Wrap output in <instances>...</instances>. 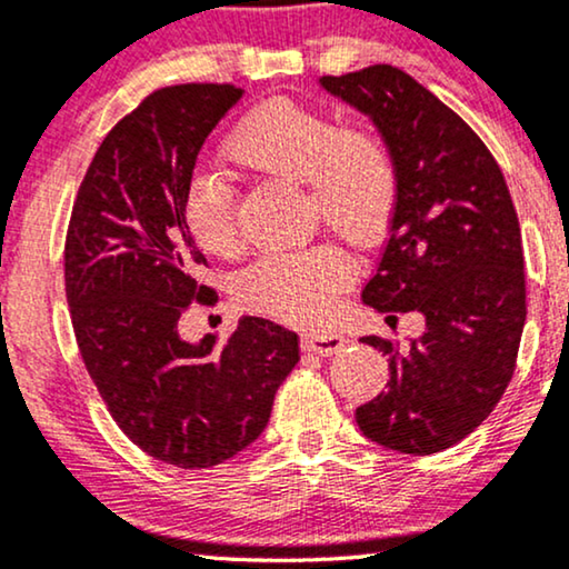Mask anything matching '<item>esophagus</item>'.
I'll return each instance as SVG.
<instances>
[{"label":"esophagus","mask_w":569,"mask_h":569,"mask_svg":"<svg viewBox=\"0 0 569 569\" xmlns=\"http://www.w3.org/2000/svg\"><path fill=\"white\" fill-rule=\"evenodd\" d=\"M348 340L340 336V332H332V330H309L301 336V348L305 351H312V353H320V356H332L338 351H343Z\"/></svg>","instance_id":"obj_1"}]
</instances>
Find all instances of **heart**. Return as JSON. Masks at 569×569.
Instances as JSON below:
<instances>
[{
    "instance_id": "obj_1",
    "label": "heart",
    "mask_w": 569,
    "mask_h": 569,
    "mask_svg": "<svg viewBox=\"0 0 569 569\" xmlns=\"http://www.w3.org/2000/svg\"><path fill=\"white\" fill-rule=\"evenodd\" d=\"M226 156L257 177L305 187L309 216L351 244H372L396 213L398 166L388 142L367 127H340L328 111L283 98L257 106L229 134ZM181 218L202 252L231 257L241 244L233 189L216 171L189 177ZM351 278L340 249L317 244L262 257L239 278V297L257 312L312 322L336 309Z\"/></svg>"
}]
</instances>
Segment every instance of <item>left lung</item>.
Instances as JSON below:
<instances>
[{
    "mask_svg": "<svg viewBox=\"0 0 569 569\" xmlns=\"http://www.w3.org/2000/svg\"><path fill=\"white\" fill-rule=\"evenodd\" d=\"M320 86L367 113L398 166V206L363 305L421 312L427 330L388 353V392L356 408L372 442L431 456L471 435L512 380L526 325L522 239L510 189L479 134L390 64L325 74Z\"/></svg>",
    "mask_w": 569,
    "mask_h": 569,
    "instance_id": "1",
    "label": "left lung"
}]
</instances>
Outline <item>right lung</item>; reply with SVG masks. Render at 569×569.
Instances as JSON below:
<instances>
[{
    "label": "right lung",
    "instance_id": "1",
    "mask_svg": "<svg viewBox=\"0 0 569 569\" xmlns=\"http://www.w3.org/2000/svg\"><path fill=\"white\" fill-rule=\"evenodd\" d=\"M244 90L187 82L150 93L106 134L72 206L64 291L90 380L111 419L148 456L210 468L268 427L280 382L299 361V336L241 317L226 343H189L179 317L208 260L189 237L181 200L197 153Z\"/></svg>",
    "mask_w": 569,
    "mask_h": 569
}]
</instances>
